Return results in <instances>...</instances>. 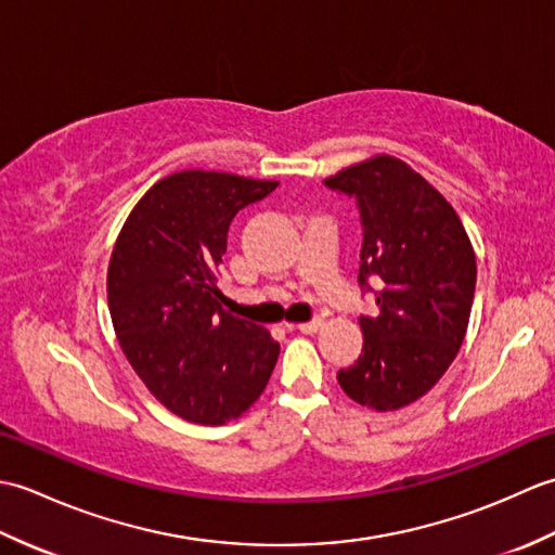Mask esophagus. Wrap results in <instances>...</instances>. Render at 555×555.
Masks as SVG:
<instances>
[{"mask_svg":"<svg viewBox=\"0 0 555 555\" xmlns=\"http://www.w3.org/2000/svg\"><path fill=\"white\" fill-rule=\"evenodd\" d=\"M322 326V320H320V317H314V320H310V322H302V324H296V328H298V332L300 334H314L317 332V328H320Z\"/></svg>","mask_w":555,"mask_h":555,"instance_id":"obj_1","label":"esophagus"}]
</instances>
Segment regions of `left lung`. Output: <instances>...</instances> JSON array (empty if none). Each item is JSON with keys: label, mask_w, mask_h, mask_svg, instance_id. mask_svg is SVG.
I'll list each match as a JSON object with an SVG mask.
<instances>
[{"label": "left lung", "mask_w": 555, "mask_h": 555, "mask_svg": "<svg viewBox=\"0 0 555 555\" xmlns=\"http://www.w3.org/2000/svg\"><path fill=\"white\" fill-rule=\"evenodd\" d=\"M356 199L362 227L358 284L379 314L360 317L362 356L338 370L360 405L398 410L451 367L467 332L477 262L446 197L405 162L374 157L326 179Z\"/></svg>", "instance_id": "obj_1"}]
</instances>
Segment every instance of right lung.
<instances>
[{
    "instance_id": "1",
    "label": "right lung",
    "mask_w": 555,
    "mask_h": 555,
    "mask_svg": "<svg viewBox=\"0 0 555 555\" xmlns=\"http://www.w3.org/2000/svg\"><path fill=\"white\" fill-rule=\"evenodd\" d=\"M276 185L221 171L171 173L140 199L114 245L107 298L124 356L188 422L235 420L274 372L279 344L223 310L217 281L233 217Z\"/></svg>"
}]
</instances>
